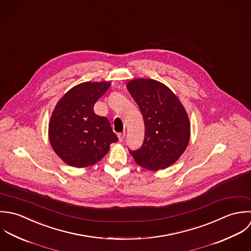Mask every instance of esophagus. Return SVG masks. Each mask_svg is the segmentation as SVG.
I'll return each instance as SVG.
<instances>
[{
    "mask_svg": "<svg viewBox=\"0 0 251 251\" xmlns=\"http://www.w3.org/2000/svg\"><path fill=\"white\" fill-rule=\"evenodd\" d=\"M117 136H118V140H119V142H123V141H124L125 133H119Z\"/></svg>",
    "mask_w": 251,
    "mask_h": 251,
    "instance_id": "esophagus-1",
    "label": "esophagus"
}]
</instances>
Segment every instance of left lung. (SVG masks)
Masks as SVG:
<instances>
[{
    "instance_id": "obj_1",
    "label": "left lung",
    "mask_w": 251,
    "mask_h": 251,
    "mask_svg": "<svg viewBox=\"0 0 251 251\" xmlns=\"http://www.w3.org/2000/svg\"><path fill=\"white\" fill-rule=\"evenodd\" d=\"M127 89L145 120V140L137 151H129L141 167L158 171L173 165L186 150L190 122L178 98L165 84L148 78L133 79Z\"/></svg>"
}]
</instances>
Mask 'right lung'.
<instances>
[{
    "instance_id": "right-lung-1",
    "label": "right lung",
    "mask_w": 251,
    "mask_h": 251,
    "mask_svg": "<svg viewBox=\"0 0 251 251\" xmlns=\"http://www.w3.org/2000/svg\"><path fill=\"white\" fill-rule=\"evenodd\" d=\"M110 86L107 81L83 82L57 102L49 126L55 153L68 165L84 168L98 163L118 141L106 117L94 112V104Z\"/></svg>"
}]
</instances>
